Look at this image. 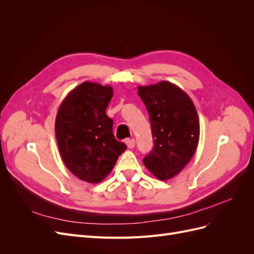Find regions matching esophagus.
Masks as SVG:
<instances>
[{
    "instance_id": "obj_1",
    "label": "esophagus",
    "mask_w": 254,
    "mask_h": 254,
    "mask_svg": "<svg viewBox=\"0 0 254 254\" xmlns=\"http://www.w3.org/2000/svg\"><path fill=\"white\" fill-rule=\"evenodd\" d=\"M126 145L128 148H133L134 145H135V140L134 139H127L126 141Z\"/></svg>"
}]
</instances>
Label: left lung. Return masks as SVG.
<instances>
[{"mask_svg":"<svg viewBox=\"0 0 254 254\" xmlns=\"http://www.w3.org/2000/svg\"><path fill=\"white\" fill-rule=\"evenodd\" d=\"M147 108L155 146L143 159L144 165L159 180L178 175L197 149L199 119L190 97L170 81L137 87Z\"/></svg>","mask_w":254,"mask_h":254,"instance_id":"1","label":"left lung"}]
</instances>
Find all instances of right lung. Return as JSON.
<instances>
[{"instance_id": "right-lung-1", "label": "right lung", "mask_w": 254, "mask_h": 254, "mask_svg": "<svg viewBox=\"0 0 254 254\" xmlns=\"http://www.w3.org/2000/svg\"><path fill=\"white\" fill-rule=\"evenodd\" d=\"M112 96L111 86L84 81L59 106L55 134L60 156L67 170L82 181H103L127 148L115 140L113 121L106 114Z\"/></svg>"}]
</instances>
